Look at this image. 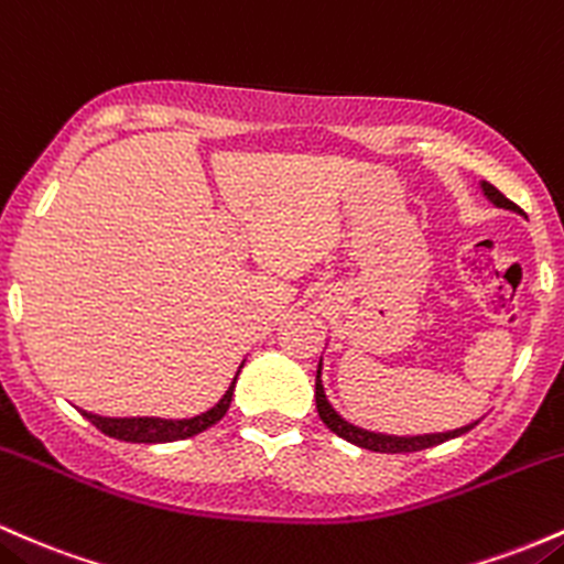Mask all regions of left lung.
Instances as JSON below:
<instances>
[{
  "label": "left lung",
  "mask_w": 564,
  "mask_h": 564,
  "mask_svg": "<svg viewBox=\"0 0 564 564\" xmlns=\"http://www.w3.org/2000/svg\"><path fill=\"white\" fill-rule=\"evenodd\" d=\"M482 192L485 197L492 202L496 207H503V210H520V207L514 205L511 199H506L501 192H498L496 186H490V183L482 181ZM314 400H316V413H319L322 423H325L330 432H335L340 436V440L351 442V445L357 447H365V451H372V453H415V451H426V447H434V445H442V442L447 440H455V436L471 432L474 423L469 426H460V429H453V432H442V434H415V436H394V434H378V432H367V429H359L354 426V423L344 421L338 413L333 410V404L327 402L325 397V386H322V359H319V367H316V389H314Z\"/></svg>",
  "instance_id": "8db88e82"
}]
</instances>
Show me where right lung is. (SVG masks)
Returning <instances> with one entry per match:
<instances>
[{"label":"right lung","instance_id":"add662e5","mask_svg":"<svg viewBox=\"0 0 564 564\" xmlns=\"http://www.w3.org/2000/svg\"><path fill=\"white\" fill-rule=\"evenodd\" d=\"M242 367V365H239ZM239 376V370H237ZM237 376L229 386L220 402L215 408L207 410V413L194 415V419H104V415H95L87 413V410H79L87 421L93 423L95 429H100L104 434L113 436V440H122V442H143V445H156V442H175V440H188V436L205 432L210 429L213 423H218L229 410L231 397H234V383H237Z\"/></svg>","mask_w":564,"mask_h":564}]
</instances>
